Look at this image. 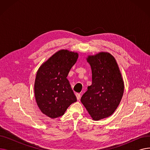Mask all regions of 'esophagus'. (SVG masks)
<instances>
[{
    "label": "esophagus",
    "instance_id": "34e87169",
    "mask_svg": "<svg viewBox=\"0 0 150 150\" xmlns=\"http://www.w3.org/2000/svg\"><path fill=\"white\" fill-rule=\"evenodd\" d=\"M76 98L78 100H79L80 99V97H81V95L80 93H76Z\"/></svg>",
    "mask_w": 150,
    "mask_h": 150
}]
</instances>
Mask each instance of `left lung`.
I'll return each mask as SVG.
<instances>
[{"mask_svg": "<svg viewBox=\"0 0 150 150\" xmlns=\"http://www.w3.org/2000/svg\"><path fill=\"white\" fill-rule=\"evenodd\" d=\"M92 70V84L81 101L93 120L111 116L119 105L124 92V81L115 58L108 52L88 55Z\"/></svg>", "mask_w": 150, "mask_h": 150, "instance_id": "8db88e82", "label": "left lung"}]
</instances>
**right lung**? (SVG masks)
Here are the masks:
<instances>
[{
	"mask_svg": "<svg viewBox=\"0 0 150 150\" xmlns=\"http://www.w3.org/2000/svg\"><path fill=\"white\" fill-rule=\"evenodd\" d=\"M78 58L77 52L62 49L43 62L37 71L35 100L41 111L51 119L62 115L77 101L67 76Z\"/></svg>",
	"mask_w": 150,
	"mask_h": 150,
	"instance_id": "obj_1",
	"label": "right lung"
}]
</instances>
